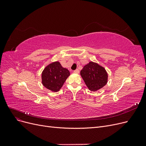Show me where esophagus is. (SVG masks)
Segmentation results:
<instances>
[{"mask_svg": "<svg viewBox=\"0 0 146 146\" xmlns=\"http://www.w3.org/2000/svg\"><path fill=\"white\" fill-rule=\"evenodd\" d=\"M74 73H79V70H78V69H76V70H74Z\"/></svg>", "mask_w": 146, "mask_h": 146, "instance_id": "obj_1", "label": "esophagus"}]
</instances>
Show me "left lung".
I'll return each instance as SVG.
<instances>
[{
  "label": "left lung",
  "instance_id": "left-lung-1",
  "mask_svg": "<svg viewBox=\"0 0 146 146\" xmlns=\"http://www.w3.org/2000/svg\"><path fill=\"white\" fill-rule=\"evenodd\" d=\"M80 75L89 89L94 92L103 88L108 80L105 69L92 61L83 67Z\"/></svg>",
  "mask_w": 146,
  "mask_h": 146
}]
</instances>
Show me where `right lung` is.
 <instances>
[{
  "label": "right lung",
  "mask_w": 146,
  "mask_h": 146,
  "mask_svg": "<svg viewBox=\"0 0 146 146\" xmlns=\"http://www.w3.org/2000/svg\"><path fill=\"white\" fill-rule=\"evenodd\" d=\"M70 72L63 67L58 61L53 62L44 69L42 73V83L45 88L57 92L63 86Z\"/></svg>",
  "instance_id": "right-lung-1"
}]
</instances>
